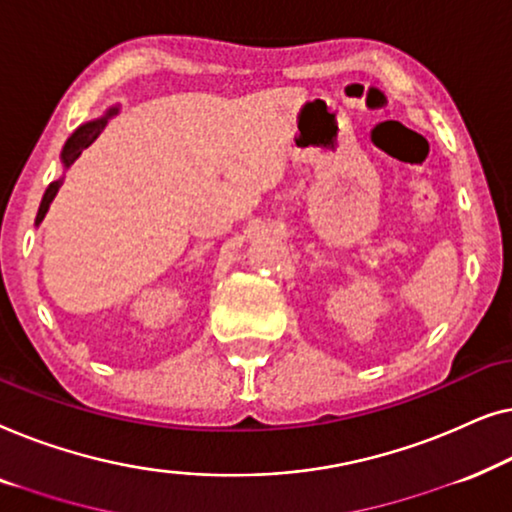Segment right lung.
Here are the masks:
<instances>
[{
  "label": "right lung",
  "mask_w": 512,
  "mask_h": 512,
  "mask_svg": "<svg viewBox=\"0 0 512 512\" xmlns=\"http://www.w3.org/2000/svg\"><path fill=\"white\" fill-rule=\"evenodd\" d=\"M115 111H118V109L109 111V115H106V118L92 120V122H88V125L78 127L76 132L69 136L67 146H64V150H62V162H64V167H69V164L74 162L76 157L83 153V148H88L90 143L95 141L99 134H102V129L106 127V120H109ZM57 187H60V181H55V183L48 185V190H46V194H43V199H41V206H39V213H37V222H41L43 215H46L50 201H53V197L57 194Z\"/></svg>",
  "instance_id": "1"
}]
</instances>
